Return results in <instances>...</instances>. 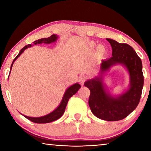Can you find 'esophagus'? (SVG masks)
<instances>
[{"instance_id": "obj_1", "label": "esophagus", "mask_w": 151, "mask_h": 151, "mask_svg": "<svg viewBox=\"0 0 151 151\" xmlns=\"http://www.w3.org/2000/svg\"><path fill=\"white\" fill-rule=\"evenodd\" d=\"M86 80V76L83 75V76H80V78H79L78 81H79V83H80V84H81V85H83Z\"/></svg>"}]
</instances>
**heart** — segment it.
Wrapping results in <instances>:
<instances>
[{
  "label": "heart",
  "instance_id": "b5f03b06",
  "mask_svg": "<svg viewBox=\"0 0 151 151\" xmlns=\"http://www.w3.org/2000/svg\"><path fill=\"white\" fill-rule=\"evenodd\" d=\"M89 47H90L91 49H93L96 47V43L94 42H91L89 43ZM96 52L98 53L99 55L101 56V57H103V56H105L107 52H108V49L105 47V46L103 45H99L96 48Z\"/></svg>",
  "mask_w": 151,
  "mask_h": 151
}]
</instances>
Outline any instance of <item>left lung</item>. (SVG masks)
<instances>
[{"mask_svg": "<svg viewBox=\"0 0 151 151\" xmlns=\"http://www.w3.org/2000/svg\"><path fill=\"white\" fill-rule=\"evenodd\" d=\"M112 47V57L102 60L99 75L86 81L85 86L91 91L88 105L97 118L107 121L122 120L131 114L139 103L144 84L142 65L131 46L106 39ZM122 65L129 75V88L119 96L110 93L104 83V75L112 66Z\"/></svg>", "mask_w": 151, "mask_h": 151, "instance_id": "1", "label": "left lung"}]
</instances>
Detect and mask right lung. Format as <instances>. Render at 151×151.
<instances>
[{
  "label": "right lung",
  "mask_w": 151,
  "mask_h": 151,
  "mask_svg": "<svg viewBox=\"0 0 151 151\" xmlns=\"http://www.w3.org/2000/svg\"><path fill=\"white\" fill-rule=\"evenodd\" d=\"M58 39V36H57V35H52V36H50V37L44 38V39H40L35 40V41L33 42V45L30 44V45L25 46L24 47L22 48V49L20 50L19 53L18 54L16 58H14L13 61H12V65L11 66V70H10V73H11V69L12 68V66H13L14 61L16 60L18 58H19V57H20V55L22 54V52H24L25 49H27V48H28L31 47L32 46H34V45L42 44V43H45V44H50V43H52V42H55L57 41ZM10 73H9V76H10ZM8 79H9V78H8ZM81 88V85H79L78 83L73 84V85H71L69 86V87L67 88V89L65 91V94H64L63 99H62V101H61L59 105H58L57 108L54 110V111L50 112V113H48V114H46V115H45V116H39V117L28 116L24 115V114H22V115H23L25 118H27V119L30 120V121H32L33 122H35V123L43 124V123H48V122L55 121H56V120L58 119L63 116L64 112H65L66 104H67L69 99L71 96H73L75 93H76V92L79 90V88Z\"/></svg>",
  "instance_id": "add662e5"
}]
</instances>
